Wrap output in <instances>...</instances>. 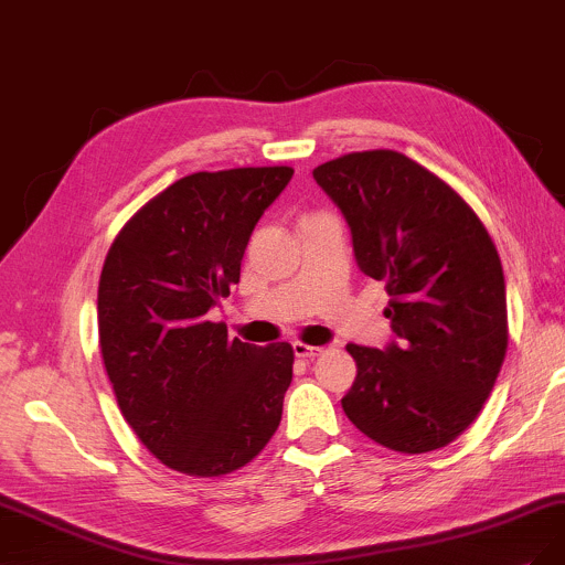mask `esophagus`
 Instances as JSON below:
<instances>
[{
    "label": "esophagus",
    "mask_w": 565,
    "mask_h": 565,
    "mask_svg": "<svg viewBox=\"0 0 565 565\" xmlns=\"http://www.w3.org/2000/svg\"><path fill=\"white\" fill-rule=\"evenodd\" d=\"M294 351H296L298 359H317V356H321V353H323V347H309V344L296 342Z\"/></svg>",
    "instance_id": "1"
}]
</instances>
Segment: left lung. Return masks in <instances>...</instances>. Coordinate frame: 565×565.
Here are the masks:
<instances>
[{
  "label": "left lung",
  "mask_w": 565,
  "mask_h": 565,
  "mask_svg": "<svg viewBox=\"0 0 565 565\" xmlns=\"http://www.w3.org/2000/svg\"><path fill=\"white\" fill-rule=\"evenodd\" d=\"M363 275L384 281L395 340L347 344L349 422L393 451L456 440L487 403L508 349L505 277L482 221L454 188L398 151L319 164Z\"/></svg>",
  "instance_id": "left-lung-1"
}]
</instances>
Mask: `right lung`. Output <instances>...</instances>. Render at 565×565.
Returning a JSON list of instances; mask_svg holds the SVG:
<instances>
[{
  "label": "right lung",
  "mask_w": 565,
  "mask_h": 565,
  "mask_svg": "<svg viewBox=\"0 0 565 565\" xmlns=\"http://www.w3.org/2000/svg\"><path fill=\"white\" fill-rule=\"evenodd\" d=\"M290 177V167L183 177L139 209L104 260V367L125 422L177 472H233L279 428L294 349L230 340L206 315L239 281L250 233Z\"/></svg>",
  "instance_id": "right-lung-1"
}]
</instances>
